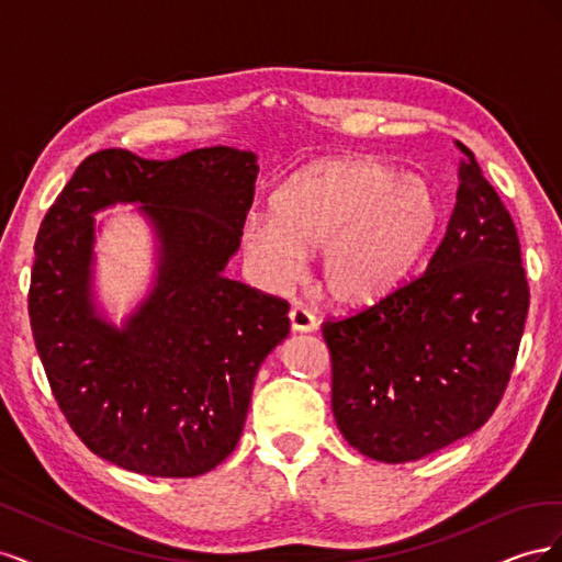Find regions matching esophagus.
Here are the masks:
<instances>
[{"instance_id":"esophagus-1","label":"esophagus","mask_w":562,"mask_h":562,"mask_svg":"<svg viewBox=\"0 0 562 562\" xmlns=\"http://www.w3.org/2000/svg\"><path fill=\"white\" fill-rule=\"evenodd\" d=\"M288 318H291L293 333H314L318 328L316 316L307 310H302V307H293L291 314H288Z\"/></svg>"}]
</instances>
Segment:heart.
Here are the masks:
<instances>
[{
  "label": "heart",
  "mask_w": 562,
  "mask_h": 562,
  "mask_svg": "<svg viewBox=\"0 0 562 562\" xmlns=\"http://www.w3.org/2000/svg\"><path fill=\"white\" fill-rule=\"evenodd\" d=\"M440 227L434 187L372 157L312 166L283 184L271 217H252L244 246L262 274L293 279L318 250V281L339 307L366 310L411 281Z\"/></svg>",
  "instance_id": "1"
}]
</instances>
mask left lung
<instances>
[{
	"mask_svg": "<svg viewBox=\"0 0 562 562\" xmlns=\"http://www.w3.org/2000/svg\"><path fill=\"white\" fill-rule=\"evenodd\" d=\"M457 145V203L427 271L375 307L323 323L337 429L386 464L483 427L512 378L530 304L514 220Z\"/></svg>",
	"mask_w": 562,
	"mask_h": 562,
	"instance_id": "8db88e82",
	"label": "left lung"
}]
</instances>
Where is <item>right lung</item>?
Segmentation results:
<instances>
[{"label": "right lung", "instance_id": "obj_1", "mask_svg": "<svg viewBox=\"0 0 562 562\" xmlns=\"http://www.w3.org/2000/svg\"><path fill=\"white\" fill-rule=\"evenodd\" d=\"M258 155L225 145L83 159L48 209L30 326L50 391L93 454L133 473L194 479L232 454L252 384L291 333L288 302L227 279L255 196ZM138 205L158 239L150 293L122 327L92 291L94 218Z\"/></svg>", "mask_w": 562, "mask_h": 562}]
</instances>
